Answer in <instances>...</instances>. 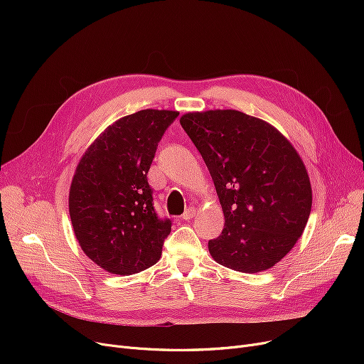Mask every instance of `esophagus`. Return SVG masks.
Wrapping results in <instances>:
<instances>
[{
    "label": "esophagus",
    "mask_w": 364,
    "mask_h": 364,
    "mask_svg": "<svg viewBox=\"0 0 364 364\" xmlns=\"http://www.w3.org/2000/svg\"><path fill=\"white\" fill-rule=\"evenodd\" d=\"M195 214H196V208L195 206H190L187 211L181 215V220H184V221H188V220H192L193 217H195Z\"/></svg>",
    "instance_id": "34e87169"
}]
</instances>
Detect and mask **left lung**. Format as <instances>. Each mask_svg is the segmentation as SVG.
<instances>
[{
  "instance_id": "obj_1",
  "label": "left lung",
  "mask_w": 364,
  "mask_h": 364,
  "mask_svg": "<svg viewBox=\"0 0 364 364\" xmlns=\"http://www.w3.org/2000/svg\"><path fill=\"white\" fill-rule=\"evenodd\" d=\"M180 124L209 169L224 213L209 254L240 273L272 269L311 213V184L298 151L273 125L239 110L190 112Z\"/></svg>"
}]
</instances>
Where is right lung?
I'll return each mask as SVG.
<instances>
[{
	"label": "right lung",
	"mask_w": 364,
	"mask_h": 364,
	"mask_svg": "<svg viewBox=\"0 0 364 364\" xmlns=\"http://www.w3.org/2000/svg\"><path fill=\"white\" fill-rule=\"evenodd\" d=\"M178 112L144 109L109 125L82 155L69 190V214L85 255L112 274L156 264L171 220L153 208L147 172Z\"/></svg>",
	"instance_id": "obj_1"
}]
</instances>
